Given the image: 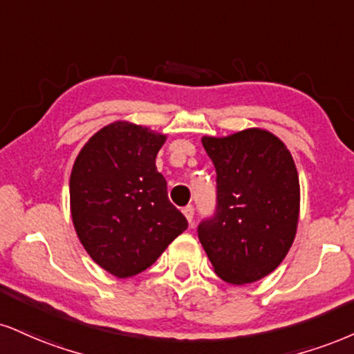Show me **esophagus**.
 <instances>
[{"label": "esophagus", "mask_w": 354, "mask_h": 354, "mask_svg": "<svg viewBox=\"0 0 354 354\" xmlns=\"http://www.w3.org/2000/svg\"><path fill=\"white\" fill-rule=\"evenodd\" d=\"M183 214H185V218L188 219V223L191 224V223H193V218H194V207L193 206L183 207Z\"/></svg>", "instance_id": "1"}]
</instances>
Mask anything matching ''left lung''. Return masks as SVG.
Wrapping results in <instances>:
<instances>
[{"label":"left lung","instance_id":"obj_1","mask_svg":"<svg viewBox=\"0 0 354 354\" xmlns=\"http://www.w3.org/2000/svg\"><path fill=\"white\" fill-rule=\"evenodd\" d=\"M201 142L218 173V209L198 227L199 241L224 282H257L282 263L295 239V161L279 136L259 127Z\"/></svg>","mask_w":354,"mask_h":354}]
</instances>
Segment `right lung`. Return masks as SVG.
Returning a JSON list of instances; mask_svg holds the SVG:
<instances>
[{
  "label": "right lung",
  "mask_w": 354,
  "mask_h": 354,
  "mask_svg": "<svg viewBox=\"0 0 354 354\" xmlns=\"http://www.w3.org/2000/svg\"><path fill=\"white\" fill-rule=\"evenodd\" d=\"M165 142V133L117 120L88 138L72 166V224L92 261L117 279L148 269L188 227L156 169Z\"/></svg>",
  "instance_id": "right-lung-1"
}]
</instances>
